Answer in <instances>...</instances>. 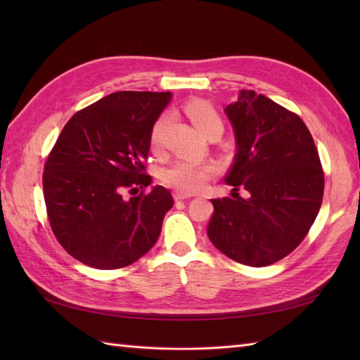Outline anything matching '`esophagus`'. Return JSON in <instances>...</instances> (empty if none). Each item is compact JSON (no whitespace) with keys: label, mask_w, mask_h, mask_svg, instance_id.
Segmentation results:
<instances>
[{"label":"esophagus","mask_w":360,"mask_h":360,"mask_svg":"<svg viewBox=\"0 0 360 360\" xmlns=\"http://www.w3.org/2000/svg\"><path fill=\"white\" fill-rule=\"evenodd\" d=\"M173 196H174L176 201H184V200H188V198H192V195L184 193V192H179V190H176Z\"/></svg>","instance_id":"34e87169"}]
</instances>
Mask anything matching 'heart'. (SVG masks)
Returning <instances> with one entry per match:
<instances>
[{
  "label": "heart",
  "mask_w": 360,
  "mask_h": 360,
  "mask_svg": "<svg viewBox=\"0 0 360 360\" xmlns=\"http://www.w3.org/2000/svg\"><path fill=\"white\" fill-rule=\"evenodd\" d=\"M188 117L192 119L195 127L202 134H209L213 129L223 131V120L218 111L207 102L193 101L186 106ZM167 116H160L151 128L150 142L153 148H159L164 139V131L167 125ZM218 173V167L212 162L198 164L192 160L178 159L164 168L162 181L179 192L195 193L200 192L207 184V181Z\"/></svg>",
  "instance_id": "b5f03b06"
}]
</instances>
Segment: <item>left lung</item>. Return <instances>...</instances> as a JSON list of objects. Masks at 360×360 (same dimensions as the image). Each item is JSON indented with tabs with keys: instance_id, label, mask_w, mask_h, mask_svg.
Instances as JSON below:
<instances>
[{
	"instance_id": "left-lung-1",
	"label": "left lung",
	"mask_w": 360,
	"mask_h": 360,
	"mask_svg": "<svg viewBox=\"0 0 360 360\" xmlns=\"http://www.w3.org/2000/svg\"><path fill=\"white\" fill-rule=\"evenodd\" d=\"M236 155L226 182L248 198L212 200L207 235L233 262L263 267L289 255L320 210L325 176L314 139L295 112L243 89L224 110Z\"/></svg>"
}]
</instances>
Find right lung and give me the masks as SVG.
I'll return each instance as SVG.
<instances>
[{"label": "right lung", "mask_w": 360, "mask_h": 360, "mask_svg": "<svg viewBox=\"0 0 360 360\" xmlns=\"http://www.w3.org/2000/svg\"><path fill=\"white\" fill-rule=\"evenodd\" d=\"M172 93L119 91L77 111L44 164L49 224L68 254L96 269H119L155 246L173 196L153 187L145 160L151 128ZM141 190L139 195L127 198Z\"/></svg>", "instance_id": "add662e5"}]
</instances>
